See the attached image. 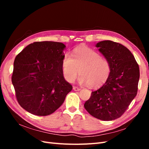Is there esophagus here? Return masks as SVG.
Here are the masks:
<instances>
[{
  "label": "esophagus",
  "instance_id": "1",
  "mask_svg": "<svg viewBox=\"0 0 149 149\" xmlns=\"http://www.w3.org/2000/svg\"><path fill=\"white\" fill-rule=\"evenodd\" d=\"M81 89L79 88H78V87H76V86H74L73 87V90H74V91H79Z\"/></svg>",
  "mask_w": 149,
  "mask_h": 149
}]
</instances>
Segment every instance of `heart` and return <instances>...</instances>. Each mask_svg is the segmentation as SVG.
I'll use <instances>...</instances> for the list:
<instances>
[{
  "instance_id": "1",
  "label": "heart",
  "mask_w": 149,
  "mask_h": 149,
  "mask_svg": "<svg viewBox=\"0 0 149 149\" xmlns=\"http://www.w3.org/2000/svg\"><path fill=\"white\" fill-rule=\"evenodd\" d=\"M61 68L65 79L73 83L79 73V82L97 88L104 83L111 73V65L106 58L89 48L76 49L72 55L66 53L61 60Z\"/></svg>"
}]
</instances>
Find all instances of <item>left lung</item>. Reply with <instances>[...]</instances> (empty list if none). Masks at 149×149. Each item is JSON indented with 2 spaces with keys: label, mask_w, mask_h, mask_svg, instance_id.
Listing matches in <instances>:
<instances>
[{
  "label": "left lung",
  "mask_w": 149,
  "mask_h": 149,
  "mask_svg": "<svg viewBox=\"0 0 149 149\" xmlns=\"http://www.w3.org/2000/svg\"><path fill=\"white\" fill-rule=\"evenodd\" d=\"M96 47L109 61L111 73L102 86L91 93L84 106L94 118L112 120L124 113L136 96L139 67L132 53L123 45L105 40Z\"/></svg>",
  "instance_id": "left-lung-1"
}]
</instances>
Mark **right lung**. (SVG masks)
<instances>
[{
	"instance_id": "1",
	"label": "right lung",
	"mask_w": 149,
	"mask_h": 149,
	"mask_svg": "<svg viewBox=\"0 0 149 149\" xmlns=\"http://www.w3.org/2000/svg\"><path fill=\"white\" fill-rule=\"evenodd\" d=\"M66 46L56 42H37L18 54L12 82L20 106L39 116L53 113L73 87L65 79L61 60Z\"/></svg>"
}]
</instances>
